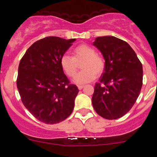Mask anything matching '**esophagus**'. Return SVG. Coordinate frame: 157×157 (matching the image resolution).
Instances as JSON below:
<instances>
[{
	"label": "esophagus",
	"instance_id": "1",
	"mask_svg": "<svg viewBox=\"0 0 157 157\" xmlns=\"http://www.w3.org/2000/svg\"><path fill=\"white\" fill-rule=\"evenodd\" d=\"M83 87H84V86H83V85H78V90H82V89H83Z\"/></svg>",
	"mask_w": 157,
	"mask_h": 157
}]
</instances>
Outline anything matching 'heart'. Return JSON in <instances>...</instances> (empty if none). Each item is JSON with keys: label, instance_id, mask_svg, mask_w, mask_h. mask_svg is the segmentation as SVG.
<instances>
[{"label": "heart", "instance_id": "heart-1", "mask_svg": "<svg viewBox=\"0 0 157 157\" xmlns=\"http://www.w3.org/2000/svg\"><path fill=\"white\" fill-rule=\"evenodd\" d=\"M73 56L63 54L59 59V64L65 74L70 78L75 75L81 63L83 69L75 78L78 84H84L95 79L98 75H101L105 68V60L90 45L82 44L72 50Z\"/></svg>", "mask_w": 157, "mask_h": 157}]
</instances>
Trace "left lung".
<instances>
[{"instance_id":"obj_1","label":"left lung","mask_w":157,"mask_h":157,"mask_svg":"<svg viewBox=\"0 0 157 157\" xmlns=\"http://www.w3.org/2000/svg\"><path fill=\"white\" fill-rule=\"evenodd\" d=\"M94 45L105 59L100 82L92 97L94 110L107 120L122 117L131 109L142 86V64L125 41L113 36L96 38Z\"/></svg>"}]
</instances>
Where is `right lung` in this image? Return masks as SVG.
Listing matches in <instances>:
<instances>
[{
	"mask_svg": "<svg viewBox=\"0 0 157 157\" xmlns=\"http://www.w3.org/2000/svg\"><path fill=\"white\" fill-rule=\"evenodd\" d=\"M73 39L46 37L30 47L19 62L17 88L27 110L42 123L54 124L71 114L78 89L71 84L59 59Z\"/></svg>",
	"mask_w": 157,
	"mask_h": 157,
	"instance_id": "right-lung-1",
	"label": "right lung"
}]
</instances>
